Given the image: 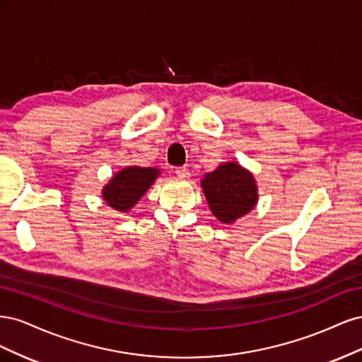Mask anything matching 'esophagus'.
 Returning <instances> with one entry per match:
<instances>
[{
  "label": "esophagus",
  "mask_w": 362,
  "mask_h": 362,
  "mask_svg": "<svg viewBox=\"0 0 362 362\" xmlns=\"http://www.w3.org/2000/svg\"><path fill=\"white\" fill-rule=\"evenodd\" d=\"M175 173H177V177L181 180H187L190 177V172L187 168H177L175 169Z\"/></svg>",
  "instance_id": "34e87169"
}]
</instances>
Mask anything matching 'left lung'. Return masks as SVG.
<instances>
[{
  "label": "left lung",
  "mask_w": 362,
  "mask_h": 362,
  "mask_svg": "<svg viewBox=\"0 0 362 362\" xmlns=\"http://www.w3.org/2000/svg\"><path fill=\"white\" fill-rule=\"evenodd\" d=\"M211 213L222 223H234L254 210L258 201L255 178L238 163H223L201 181Z\"/></svg>",
  "instance_id": "left-lung-1"
}]
</instances>
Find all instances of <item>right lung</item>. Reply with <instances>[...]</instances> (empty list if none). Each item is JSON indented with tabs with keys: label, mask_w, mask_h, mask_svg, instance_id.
<instances>
[{
	"label": "right lung",
	"mask_w": 362,
	"mask_h": 362,
	"mask_svg": "<svg viewBox=\"0 0 362 362\" xmlns=\"http://www.w3.org/2000/svg\"><path fill=\"white\" fill-rule=\"evenodd\" d=\"M160 175L157 168L128 166L115 173L103 189V199L120 213L133 208Z\"/></svg>",
	"instance_id": "right-lung-1"
}]
</instances>
